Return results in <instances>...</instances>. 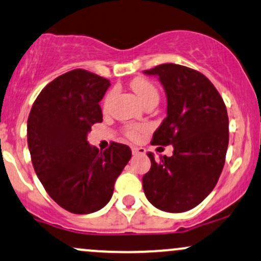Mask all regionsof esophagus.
Instances as JSON below:
<instances>
[{"mask_svg":"<svg viewBox=\"0 0 261 261\" xmlns=\"http://www.w3.org/2000/svg\"><path fill=\"white\" fill-rule=\"evenodd\" d=\"M131 150H133V154H145L146 152L144 147H137V146H134Z\"/></svg>","mask_w":261,"mask_h":261,"instance_id":"esophagus-1","label":"esophagus"}]
</instances>
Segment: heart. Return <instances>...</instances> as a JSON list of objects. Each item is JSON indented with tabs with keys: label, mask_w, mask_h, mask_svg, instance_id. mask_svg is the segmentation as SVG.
Listing matches in <instances>:
<instances>
[{
	"label": "heart",
	"mask_w": 261,
	"mask_h": 261,
	"mask_svg": "<svg viewBox=\"0 0 261 261\" xmlns=\"http://www.w3.org/2000/svg\"><path fill=\"white\" fill-rule=\"evenodd\" d=\"M131 89H133V91L136 94V96L139 98V100L142 102V104H144L146 100L151 98H157V96H159L157 95L156 88H154L153 85L146 79L134 80V82L131 83ZM110 99H111V94L108 96L107 100H105V105L109 104ZM141 131H142V127H131L127 130V136L130 137V139L136 140L140 137Z\"/></svg>",
	"instance_id": "1"
}]
</instances>
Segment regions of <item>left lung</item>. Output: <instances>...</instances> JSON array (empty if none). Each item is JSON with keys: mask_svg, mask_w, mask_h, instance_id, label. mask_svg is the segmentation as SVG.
<instances>
[{"mask_svg": "<svg viewBox=\"0 0 261 261\" xmlns=\"http://www.w3.org/2000/svg\"><path fill=\"white\" fill-rule=\"evenodd\" d=\"M144 73L159 78L167 99V116L151 144L173 146L172 156H160V161L147 153L145 196L161 211H190L213 191L222 173L229 142L227 108L199 71L170 63Z\"/></svg>", "mask_w": 261, "mask_h": 261, "instance_id": "1", "label": "left lung"}]
</instances>
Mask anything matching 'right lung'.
<instances>
[{
  "label": "right lung",
  "instance_id": "obj_1",
  "mask_svg": "<svg viewBox=\"0 0 261 261\" xmlns=\"http://www.w3.org/2000/svg\"><path fill=\"white\" fill-rule=\"evenodd\" d=\"M110 82L84 69L50 82L31 109L27 139L37 177L62 208L75 214L101 210L131 159L128 146L111 142L99 151L89 145L91 126L102 121L99 102Z\"/></svg>",
  "mask_w": 261,
  "mask_h": 261
}]
</instances>
